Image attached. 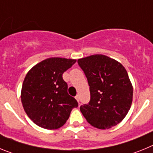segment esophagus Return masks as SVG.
<instances>
[{"label":"esophagus","mask_w":153,"mask_h":153,"mask_svg":"<svg viewBox=\"0 0 153 153\" xmlns=\"http://www.w3.org/2000/svg\"><path fill=\"white\" fill-rule=\"evenodd\" d=\"M75 98H76V100H77V102H79V95H76V96Z\"/></svg>","instance_id":"1"}]
</instances>
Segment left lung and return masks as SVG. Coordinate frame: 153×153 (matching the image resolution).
Listing matches in <instances>:
<instances>
[{"instance_id":"left-lung-1","label":"left lung","mask_w":153,"mask_h":153,"mask_svg":"<svg viewBox=\"0 0 153 153\" xmlns=\"http://www.w3.org/2000/svg\"><path fill=\"white\" fill-rule=\"evenodd\" d=\"M90 86V100L79 109L86 121L97 129H109L126 116L132 101V86L124 67L101 54L79 59Z\"/></svg>"}]
</instances>
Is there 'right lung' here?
<instances>
[{
    "mask_svg": "<svg viewBox=\"0 0 153 153\" xmlns=\"http://www.w3.org/2000/svg\"><path fill=\"white\" fill-rule=\"evenodd\" d=\"M76 60L52 57L35 65L27 74L21 90L24 111L36 125L47 129L63 126L71 110L77 107L75 98L67 93L63 74Z\"/></svg>",
    "mask_w": 153,
    "mask_h": 153,
    "instance_id": "right-lung-1",
    "label": "right lung"
}]
</instances>
